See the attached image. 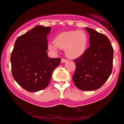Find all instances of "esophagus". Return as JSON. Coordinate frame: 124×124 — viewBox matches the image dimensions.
<instances>
[{
    "mask_svg": "<svg viewBox=\"0 0 124 124\" xmlns=\"http://www.w3.org/2000/svg\"><path fill=\"white\" fill-rule=\"evenodd\" d=\"M68 61L67 60V59H63V58H62V59H61V62H62V63H66Z\"/></svg>",
    "mask_w": 124,
    "mask_h": 124,
    "instance_id": "34e87169",
    "label": "esophagus"
}]
</instances>
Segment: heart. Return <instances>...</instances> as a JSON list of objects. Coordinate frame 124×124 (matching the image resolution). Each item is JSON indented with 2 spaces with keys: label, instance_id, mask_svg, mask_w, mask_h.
<instances>
[{
  "label": "heart",
  "instance_id": "obj_1",
  "mask_svg": "<svg viewBox=\"0 0 124 124\" xmlns=\"http://www.w3.org/2000/svg\"><path fill=\"white\" fill-rule=\"evenodd\" d=\"M53 43H49L48 48L52 52H57L58 48L64 49L67 57L76 59L86 51L88 37L83 31H68L56 35Z\"/></svg>",
  "mask_w": 124,
  "mask_h": 124
}]
</instances>
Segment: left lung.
Here are the masks:
<instances>
[{
  "label": "left lung",
  "mask_w": 124,
  "mask_h": 124,
  "mask_svg": "<svg viewBox=\"0 0 124 124\" xmlns=\"http://www.w3.org/2000/svg\"><path fill=\"white\" fill-rule=\"evenodd\" d=\"M90 35V46L75 59L73 81L79 89L97 90L108 80L112 72L113 48L106 35L86 27Z\"/></svg>",
  "instance_id": "left-lung-1"
}]
</instances>
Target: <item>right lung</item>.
Listing matches in <instances>:
<instances>
[{
	"mask_svg": "<svg viewBox=\"0 0 124 124\" xmlns=\"http://www.w3.org/2000/svg\"><path fill=\"white\" fill-rule=\"evenodd\" d=\"M49 27L38 25L16 41L11 55L12 73L15 80L29 92L45 89L61 58L48 57L47 35Z\"/></svg>",
	"mask_w": 124,
	"mask_h": 124,
	"instance_id": "add662e5",
	"label": "right lung"
}]
</instances>
